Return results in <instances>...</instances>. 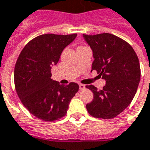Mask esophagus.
<instances>
[{
	"label": "esophagus",
	"mask_w": 150,
	"mask_h": 150,
	"mask_svg": "<svg viewBox=\"0 0 150 150\" xmlns=\"http://www.w3.org/2000/svg\"><path fill=\"white\" fill-rule=\"evenodd\" d=\"M79 89H80V90L85 89V85H84V84H82V83H79Z\"/></svg>",
	"instance_id": "34e87169"
}]
</instances>
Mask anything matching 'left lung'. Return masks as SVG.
<instances>
[{
  "label": "left lung",
  "instance_id": "1",
  "mask_svg": "<svg viewBox=\"0 0 150 150\" xmlns=\"http://www.w3.org/2000/svg\"><path fill=\"white\" fill-rule=\"evenodd\" d=\"M83 36L93 50L92 71L105 80L101 90L92 84L86 86L93 93V100L86 108L95 118H115L129 105L137 93L141 79L138 57L128 43L115 35Z\"/></svg>",
  "mask_w": 150,
  "mask_h": 150
}]
</instances>
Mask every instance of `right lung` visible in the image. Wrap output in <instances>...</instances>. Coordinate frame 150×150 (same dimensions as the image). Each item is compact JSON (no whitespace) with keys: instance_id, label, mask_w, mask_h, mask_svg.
Returning <instances> with one entry per match:
<instances>
[{"instance_id":"obj_1","label":"right lung","mask_w":150,"mask_h":150,"mask_svg":"<svg viewBox=\"0 0 150 150\" xmlns=\"http://www.w3.org/2000/svg\"><path fill=\"white\" fill-rule=\"evenodd\" d=\"M77 34L39 35L26 45L14 67V84L25 107L36 118L52 122L64 117L79 85H61L51 79V68Z\"/></svg>"}]
</instances>
